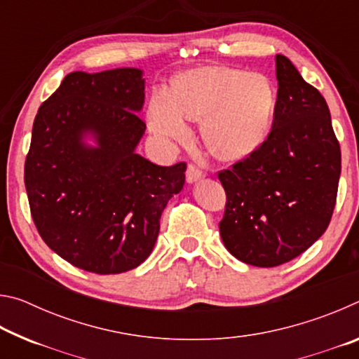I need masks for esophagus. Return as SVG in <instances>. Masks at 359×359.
Instances as JSON below:
<instances>
[{"instance_id": "34e87169", "label": "esophagus", "mask_w": 359, "mask_h": 359, "mask_svg": "<svg viewBox=\"0 0 359 359\" xmlns=\"http://www.w3.org/2000/svg\"><path fill=\"white\" fill-rule=\"evenodd\" d=\"M203 175H204L203 171L198 166L191 165V163L188 165V168H187V182H188V184H194V182L203 179Z\"/></svg>"}]
</instances>
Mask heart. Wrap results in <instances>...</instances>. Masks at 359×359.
Segmentation results:
<instances>
[{
	"label": "heart",
	"mask_w": 359,
	"mask_h": 359,
	"mask_svg": "<svg viewBox=\"0 0 359 359\" xmlns=\"http://www.w3.org/2000/svg\"><path fill=\"white\" fill-rule=\"evenodd\" d=\"M274 111V90L259 72L226 66L188 71L175 92L156 90L149 107V125L165 139H184L187 120L203 121V139L212 155L242 160L264 141Z\"/></svg>",
	"instance_id": "obj_1"
}]
</instances>
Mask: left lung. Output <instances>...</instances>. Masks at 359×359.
Here are the masks:
<instances>
[{
  "label": "left lung",
  "mask_w": 359,
  "mask_h": 359,
  "mask_svg": "<svg viewBox=\"0 0 359 359\" xmlns=\"http://www.w3.org/2000/svg\"><path fill=\"white\" fill-rule=\"evenodd\" d=\"M271 133L244 160L218 172L226 191L220 234L247 264L274 267L306 252L331 222L340 177V145L317 88L287 57Z\"/></svg>",
  "instance_id": "1"
}]
</instances>
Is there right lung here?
Returning <instances> with one entry per match:
<instances>
[{
  "label": "right lung",
  "instance_id": "obj_1",
  "mask_svg": "<svg viewBox=\"0 0 359 359\" xmlns=\"http://www.w3.org/2000/svg\"><path fill=\"white\" fill-rule=\"evenodd\" d=\"M142 71H76L36 114L25 160L29 210L42 241L79 269L120 274L154 250L185 163L136 154L145 131ZM92 135L96 146L84 144Z\"/></svg>",
  "mask_w": 359,
  "mask_h": 359
}]
</instances>
